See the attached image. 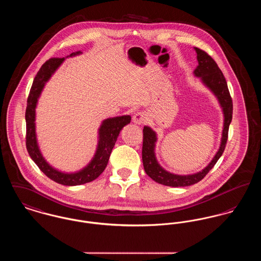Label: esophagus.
Returning <instances> with one entry per match:
<instances>
[{"instance_id":"obj_1","label":"esophagus","mask_w":261,"mask_h":261,"mask_svg":"<svg viewBox=\"0 0 261 261\" xmlns=\"http://www.w3.org/2000/svg\"><path fill=\"white\" fill-rule=\"evenodd\" d=\"M145 120H146V115L143 112H138L133 117V121L136 124H142L145 122Z\"/></svg>"}]
</instances>
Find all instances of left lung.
I'll use <instances>...</instances> for the list:
<instances>
[{
    "mask_svg": "<svg viewBox=\"0 0 261 261\" xmlns=\"http://www.w3.org/2000/svg\"><path fill=\"white\" fill-rule=\"evenodd\" d=\"M196 51V58L198 62V66L193 71L195 76L200 77L201 82L214 93V95L217 97L220 107L222 108L223 116H224V122H223V130L221 142L218 151L214 155L213 161L210 165L203 168L201 171L189 175H178L173 174L165 170L162 166L159 165L155 153L154 147L156 142V134L149 127L144 126L143 132V141H142V164L146 174L156 181L158 184L172 187V188H180V187H189L200 181L214 167V165L217 163L219 158L222 155L227 138H228V128L229 124L232 119V99L229 94L227 83L225 77L218 68L217 64L215 63L214 59L204 50L194 47Z\"/></svg>",
    "mask_w": 261,
    "mask_h": 261,
    "instance_id": "obj_1",
    "label": "left lung"
}]
</instances>
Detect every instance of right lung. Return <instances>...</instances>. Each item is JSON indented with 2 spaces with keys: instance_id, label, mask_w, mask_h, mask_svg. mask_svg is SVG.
<instances>
[{
  "instance_id": "obj_1",
  "label": "right lung",
  "mask_w": 261,
  "mask_h": 261,
  "mask_svg": "<svg viewBox=\"0 0 261 261\" xmlns=\"http://www.w3.org/2000/svg\"><path fill=\"white\" fill-rule=\"evenodd\" d=\"M82 54L81 50L71 53L68 57H74ZM65 58H51L41 67L36 74L30 94L27 100L25 109V146L31 159L39 168L51 180L63 186H80L95 180L96 177L107 167L110 155L118 140L119 132L124 125L130 122L129 116H121L116 118L105 119L98 129V143L96 147L95 156L92 162L82 170L73 173H65L51 167L43 158L40 148L38 146L36 137V107L38 98L41 95L45 84L49 80L51 74L62 65Z\"/></svg>"
}]
</instances>
